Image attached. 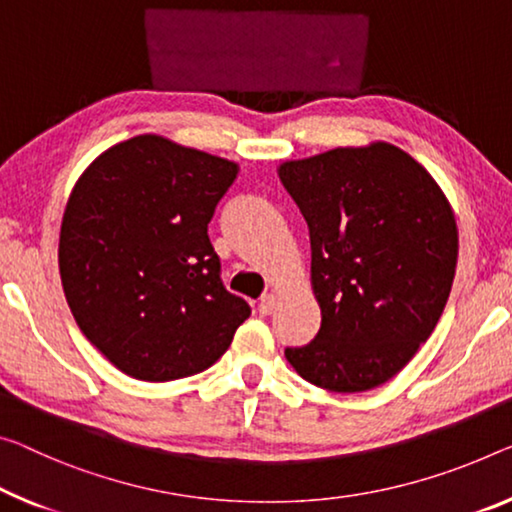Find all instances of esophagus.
Listing matches in <instances>:
<instances>
[{
	"mask_svg": "<svg viewBox=\"0 0 512 512\" xmlns=\"http://www.w3.org/2000/svg\"><path fill=\"white\" fill-rule=\"evenodd\" d=\"M277 304H279V297L274 295V293H267V295H263L261 297V304H258V311L263 313V316H270V313L277 309Z\"/></svg>",
	"mask_w": 512,
	"mask_h": 512,
	"instance_id": "1",
	"label": "esophagus"
}]
</instances>
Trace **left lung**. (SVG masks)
<instances>
[{"label":"left lung","instance_id":"left-lung-1","mask_svg":"<svg viewBox=\"0 0 512 512\" xmlns=\"http://www.w3.org/2000/svg\"><path fill=\"white\" fill-rule=\"evenodd\" d=\"M309 224L320 329L286 359L306 382L359 393L389 382L426 343L451 293L458 226L410 153L371 141L279 164Z\"/></svg>","mask_w":512,"mask_h":512}]
</instances>
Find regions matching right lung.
Returning a JSON list of instances; mask_svg holds the SVG:
<instances>
[{
  "mask_svg": "<svg viewBox=\"0 0 512 512\" xmlns=\"http://www.w3.org/2000/svg\"><path fill=\"white\" fill-rule=\"evenodd\" d=\"M238 171L226 157L137 135L77 178L61 219V286L82 334L125 375L171 382L206 371L249 318L208 238Z\"/></svg>",
  "mask_w": 512,
  "mask_h": 512,
  "instance_id": "right-lung-1",
  "label": "right lung"
}]
</instances>
